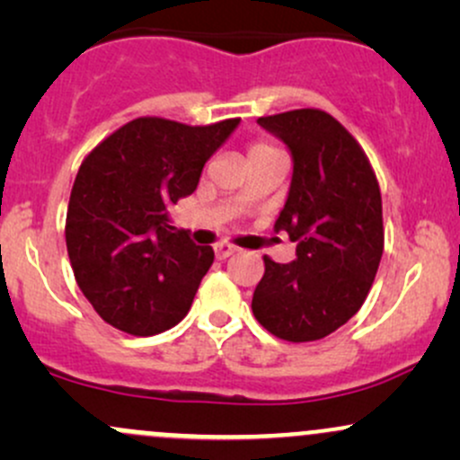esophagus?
<instances>
[{"instance_id": "esophagus-1", "label": "esophagus", "mask_w": 460, "mask_h": 460, "mask_svg": "<svg viewBox=\"0 0 460 460\" xmlns=\"http://www.w3.org/2000/svg\"><path fill=\"white\" fill-rule=\"evenodd\" d=\"M214 251H216V257H218V260H226V257L235 255L237 248L231 246V244H225V242H223V244H216Z\"/></svg>"}]
</instances>
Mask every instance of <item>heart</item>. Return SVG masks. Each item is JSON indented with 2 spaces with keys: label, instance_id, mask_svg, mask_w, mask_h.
Here are the masks:
<instances>
[{
  "label": "heart",
  "instance_id": "obj_1",
  "mask_svg": "<svg viewBox=\"0 0 460 460\" xmlns=\"http://www.w3.org/2000/svg\"><path fill=\"white\" fill-rule=\"evenodd\" d=\"M270 153H281V149H279V146H274L272 142H268V140H255L251 145V149H248V160L270 155Z\"/></svg>",
  "mask_w": 460,
  "mask_h": 460
}]
</instances>
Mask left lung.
<instances>
[{
	"label": "left lung",
	"instance_id": "left-lung-1",
	"mask_svg": "<svg viewBox=\"0 0 460 460\" xmlns=\"http://www.w3.org/2000/svg\"><path fill=\"white\" fill-rule=\"evenodd\" d=\"M288 145L292 183L274 231L296 242V260L263 257L252 314L285 341H315L366 303L383 257V200L366 151L329 112L315 108L261 116Z\"/></svg>",
	"mask_w": 460,
	"mask_h": 460
}]
</instances>
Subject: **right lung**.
Segmentation results:
<instances>
[{"instance_id":"add662e5","label":"right lung","mask_w":460,"mask_h":460,"mask_svg":"<svg viewBox=\"0 0 460 460\" xmlns=\"http://www.w3.org/2000/svg\"><path fill=\"white\" fill-rule=\"evenodd\" d=\"M237 123L192 128L140 116L79 166L65 226L68 260L84 296L114 329L149 337L186 318L214 251L168 225V208L197 190L205 162Z\"/></svg>"}]
</instances>
